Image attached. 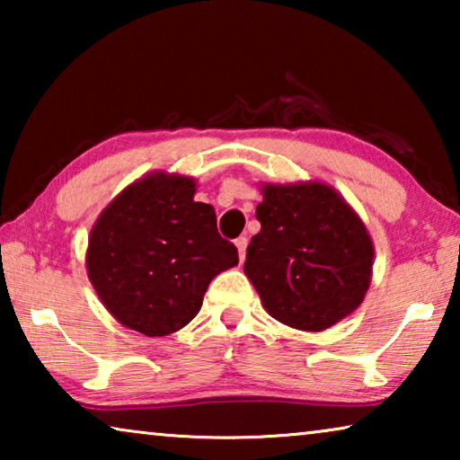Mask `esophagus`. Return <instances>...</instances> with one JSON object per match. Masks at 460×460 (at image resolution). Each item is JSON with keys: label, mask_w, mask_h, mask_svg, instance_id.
<instances>
[{"label": "esophagus", "mask_w": 460, "mask_h": 460, "mask_svg": "<svg viewBox=\"0 0 460 460\" xmlns=\"http://www.w3.org/2000/svg\"><path fill=\"white\" fill-rule=\"evenodd\" d=\"M235 245H237V252H239V260L243 261L245 260V249H247V237L235 239Z\"/></svg>", "instance_id": "esophagus-1"}]
</instances>
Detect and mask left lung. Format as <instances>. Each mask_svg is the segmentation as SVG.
I'll use <instances>...</instances> for the list:
<instances>
[{"label": "left lung", "mask_w": 460, "mask_h": 460, "mask_svg": "<svg viewBox=\"0 0 460 460\" xmlns=\"http://www.w3.org/2000/svg\"><path fill=\"white\" fill-rule=\"evenodd\" d=\"M245 276L276 321L324 331L361 305L373 243L359 217L331 186L266 184L255 208Z\"/></svg>", "instance_id": "1"}]
</instances>
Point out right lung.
<instances>
[{
  "instance_id": "right-lung-1",
  "label": "right lung",
  "mask_w": 460,
  "mask_h": 460,
  "mask_svg": "<svg viewBox=\"0 0 460 460\" xmlns=\"http://www.w3.org/2000/svg\"><path fill=\"white\" fill-rule=\"evenodd\" d=\"M194 181L154 172L128 186L91 229L87 274L105 308L146 337H164L199 314L211 279L239 263Z\"/></svg>"
}]
</instances>
